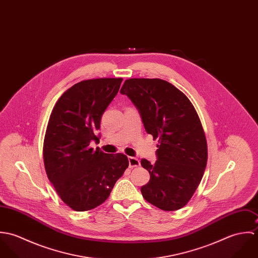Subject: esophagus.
<instances>
[{
	"instance_id": "1",
	"label": "esophagus",
	"mask_w": 258,
	"mask_h": 258,
	"mask_svg": "<svg viewBox=\"0 0 258 258\" xmlns=\"http://www.w3.org/2000/svg\"><path fill=\"white\" fill-rule=\"evenodd\" d=\"M128 161H129V167H130V168H136V167H139V166H140V161H139L137 158L129 157V158H128Z\"/></svg>"
}]
</instances>
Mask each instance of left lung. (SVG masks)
Instances as JSON below:
<instances>
[{"mask_svg":"<svg viewBox=\"0 0 258 258\" xmlns=\"http://www.w3.org/2000/svg\"><path fill=\"white\" fill-rule=\"evenodd\" d=\"M120 92L137 107L148 134L158 139L156 163L141 160L150 174L141 187L143 198L166 212L182 209L201 183L208 161L197 111L181 90L159 78L127 79Z\"/></svg>","mask_w":258,"mask_h":258,"instance_id":"left-lung-1","label":"left lung"}]
</instances>
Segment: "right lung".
<instances>
[{"label": "right lung", "mask_w": 258, "mask_h": 258, "mask_svg": "<svg viewBox=\"0 0 258 258\" xmlns=\"http://www.w3.org/2000/svg\"><path fill=\"white\" fill-rule=\"evenodd\" d=\"M122 80L80 81L59 97L49 116L42 149L45 172L62 202L76 212L103 204L129 166L121 153L89 147L91 141H99L101 116Z\"/></svg>", "instance_id": "add662e5"}]
</instances>
